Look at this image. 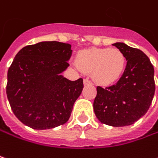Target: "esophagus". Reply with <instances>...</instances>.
<instances>
[{
    "label": "esophagus",
    "instance_id": "obj_1",
    "mask_svg": "<svg viewBox=\"0 0 158 158\" xmlns=\"http://www.w3.org/2000/svg\"><path fill=\"white\" fill-rule=\"evenodd\" d=\"M84 85H92V82H91L90 80H88V79H85V80H84Z\"/></svg>",
    "mask_w": 158,
    "mask_h": 158
}]
</instances>
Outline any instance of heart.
<instances>
[{"label": "heart", "mask_w": 158, "mask_h": 158, "mask_svg": "<svg viewBox=\"0 0 158 158\" xmlns=\"http://www.w3.org/2000/svg\"><path fill=\"white\" fill-rule=\"evenodd\" d=\"M125 64V56L118 48H88L76 56L78 67L92 73L93 79L102 85L115 83L123 73Z\"/></svg>", "instance_id": "1"}]
</instances>
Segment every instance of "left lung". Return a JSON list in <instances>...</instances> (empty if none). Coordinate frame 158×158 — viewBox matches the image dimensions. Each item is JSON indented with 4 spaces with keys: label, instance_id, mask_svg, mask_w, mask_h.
Instances as JSON below:
<instances>
[{
    "label": "left lung",
    "instance_id": "1",
    "mask_svg": "<svg viewBox=\"0 0 158 158\" xmlns=\"http://www.w3.org/2000/svg\"><path fill=\"white\" fill-rule=\"evenodd\" d=\"M127 60L117 84L97 86L94 110L97 118L112 127L130 126L143 117L155 94L154 66L146 54L125 43H114Z\"/></svg>",
    "mask_w": 158,
    "mask_h": 158
}]
</instances>
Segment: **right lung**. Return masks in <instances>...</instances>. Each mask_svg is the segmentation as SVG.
<instances>
[{"instance_id":"obj_1","label":"right lung","mask_w":158,"mask_h":158,"mask_svg":"<svg viewBox=\"0 0 158 158\" xmlns=\"http://www.w3.org/2000/svg\"><path fill=\"white\" fill-rule=\"evenodd\" d=\"M71 56V45L57 41H43L18 52L8 70L6 94L23 124L47 130L69 119L84 88L82 78L70 81L61 74Z\"/></svg>"}]
</instances>
